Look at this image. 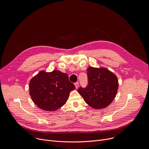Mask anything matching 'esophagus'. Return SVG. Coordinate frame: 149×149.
Listing matches in <instances>:
<instances>
[{
	"mask_svg": "<svg viewBox=\"0 0 149 149\" xmlns=\"http://www.w3.org/2000/svg\"><path fill=\"white\" fill-rule=\"evenodd\" d=\"M74 84H75V88H78V86H79V84H78V83H75Z\"/></svg>",
	"mask_w": 149,
	"mask_h": 149,
	"instance_id": "obj_1",
	"label": "esophagus"
}]
</instances>
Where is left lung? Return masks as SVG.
Listing matches in <instances>:
<instances>
[{"label": "left lung", "instance_id": "8db88e82", "mask_svg": "<svg viewBox=\"0 0 149 149\" xmlns=\"http://www.w3.org/2000/svg\"><path fill=\"white\" fill-rule=\"evenodd\" d=\"M88 86L79 87L78 92L90 107L102 109L109 106L114 100L118 88L116 75L104 67H88Z\"/></svg>", "mask_w": 149, "mask_h": 149}]
</instances>
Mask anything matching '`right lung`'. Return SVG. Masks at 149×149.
Masks as SVG:
<instances>
[{"label":"right lung","mask_w":149,"mask_h":149,"mask_svg":"<svg viewBox=\"0 0 149 149\" xmlns=\"http://www.w3.org/2000/svg\"><path fill=\"white\" fill-rule=\"evenodd\" d=\"M75 88L68 75L56 70L40 71L31 79L29 84L33 101L40 109L46 111H55L63 106L70 92Z\"/></svg>","instance_id":"add662e5"}]
</instances>
